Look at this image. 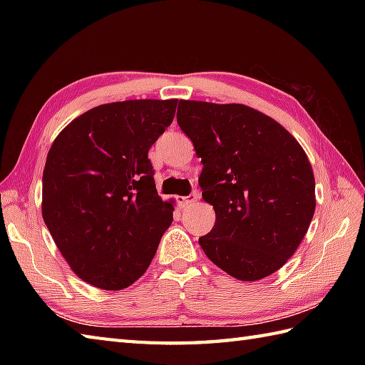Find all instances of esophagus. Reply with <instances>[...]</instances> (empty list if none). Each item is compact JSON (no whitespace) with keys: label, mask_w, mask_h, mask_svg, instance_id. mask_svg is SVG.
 Instances as JSON below:
<instances>
[{"label":"esophagus","mask_w":365,"mask_h":365,"mask_svg":"<svg viewBox=\"0 0 365 365\" xmlns=\"http://www.w3.org/2000/svg\"><path fill=\"white\" fill-rule=\"evenodd\" d=\"M196 200H197V196H196V195L178 196V197H177V204H178V207H180V208H185V207L191 205L192 202H196Z\"/></svg>","instance_id":"obj_1"}]
</instances>
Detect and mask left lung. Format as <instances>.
I'll return each mask as SVG.
<instances>
[{
  "instance_id": "left-lung-1",
  "label": "left lung",
  "mask_w": 365,
  "mask_h": 365,
  "mask_svg": "<svg viewBox=\"0 0 365 365\" xmlns=\"http://www.w3.org/2000/svg\"><path fill=\"white\" fill-rule=\"evenodd\" d=\"M177 123L202 161L199 185L215 208L199 238L216 267L259 281L289 260L315 212V178L299 143L269 115L240 103L180 100Z\"/></svg>"
}]
</instances>
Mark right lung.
I'll use <instances>...</instances> for the list:
<instances>
[{
    "label": "right lung",
    "instance_id": "right-lung-1",
    "mask_svg": "<svg viewBox=\"0 0 365 365\" xmlns=\"http://www.w3.org/2000/svg\"><path fill=\"white\" fill-rule=\"evenodd\" d=\"M177 100H125L78 115L46 155L42 216L73 273L122 290L149 268L173 222L147 153L173 123Z\"/></svg>",
    "mask_w": 365,
    "mask_h": 365
}]
</instances>
